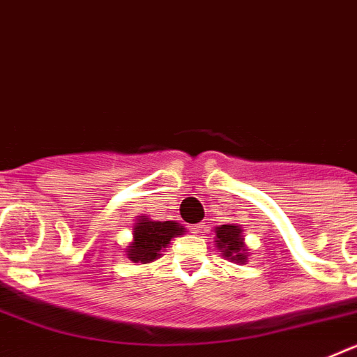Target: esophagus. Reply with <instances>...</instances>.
Segmentation results:
<instances>
[{"label": "esophagus", "instance_id": "1", "mask_svg": "<svg viewBox=\"0 0 357 357\" xmlns=\"http://www.w3.org/2000/svg\"><path fill=\"white\" fill-rule=\"evenodd\" d=\"M202 229H204V225H202V223H197V225H191V232H193V234H200Z\"/></svg>", "mask_w": 357, "mask_h": 357}]
</instances>
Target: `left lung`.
<instances>
[{
	"instance_id": "1",
	"label": "left lung",
	"mask_w": 357,
	"mask_h": 357,
	"mask_svg": "<svg viewBox=\"0 0 357 357\" xmlns=\"http://www.w3.org/2000/svg\"><path fill=\"white\" fill-rule=\"evenodd\" d=\"M214 245L225 259L230 263L247 264L248 255H250V248L245 243V236H243V229L236 223H227V225L214 227Z\"/></svg>"
}]
</instances>
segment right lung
Returning <instances> with one entry per match:
<instances>
[{"mask_svg":"<svg viewBox=\"0 0 357 357\" xmlns=\"http://www.w3.org/2000/svg\"><path fill=\"white\" fill-rule=\"evenodd\" d=\"M185 234L176 222H155L148 216H137L132 225V241L125 248L128 259L137 264L153 263L162 255L173 238Z\"/></svg>","mask_w":357,"mask_h":357,"instance_id":"1","label":"right lung"}]
</instances>
